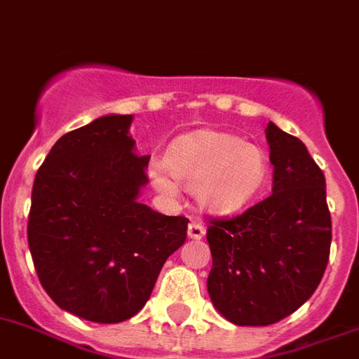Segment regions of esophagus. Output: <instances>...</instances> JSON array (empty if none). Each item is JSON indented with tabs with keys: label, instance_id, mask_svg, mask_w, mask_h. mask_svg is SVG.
Segmentation results:
<instances>
[{
	"label": "esophagus",
	"instance_id": "esophagus-1",
	"mask_svg": "<svg viewBox=\"0 0 359 359\" xmlns=\"http://www.w3.org/2000/svg\"><path fill=\"white\" fill-rule=\"evenodd\" d=\"M203 236H205V226L201 225V223L192 222L191 225H189V238H192V240H201Z\"/></svg>",
	"mask_w": 359,
	"mask_h": 359
}]
</instances>
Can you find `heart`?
<instances>
[{
	"mask_svg": "<svg viewBox=\"0 0 359 359\" xmlns=\"http://www.w3.org/2000/svg\"><path fill=\"white\" fill-rule=\"evenodd\" d=\"M267 158L240 136L198 130L180 137L168 152V167L152 161L149 177L159 192L174 196L177 182L198 189V200L214 214L243 209L267 180Z\"/></svg>",
	"mask_w": 359,
	"mask_h": 359,
	"instance_id": "heart-1",
	"label": "heart"
}]
</instances>
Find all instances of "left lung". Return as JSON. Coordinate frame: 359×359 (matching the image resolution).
<instances>
[{
	"label": "left lung",
	"instance_id": "8db88e82",
	"mask_svg": "<svg viewBox=\"0 0 359 359\" xmlns=\"http://www.w3.org/2000/svg\"><path fill=\"white\" fill-rule=\"evenodd\" d=\"M272 194L232 217H209L207 289L236 325L265 327L298 311L329 263L325 176L296 136L269 121Z\"/></svg>",
	"mask_w": 359,
	"mask_h": 359
}]
</instances>
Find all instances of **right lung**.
Returning a JSON list of instances; mask_svg holds the SVG:
<instances>
[{"mask_svg":"<svg viewBox=\"0 0 359 359\" xmlns=\"http://www.w3.org/2000/svg\"><path fill=\"white\" fill-rule=\"evenodd\" d=\"M133 116L112 114L61 136L34 177L29 249L57 307L96 323L133 318L187 240L185 216L137 203L150 156L134 152Z\"/></svg>","mask_w":359,"mask_h":359,"instance_id":"1","label":"right lung"}]
</instances>
